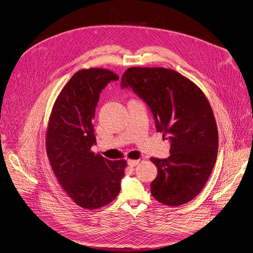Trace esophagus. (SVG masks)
I'll return each instance as SVG.
<instances>
[{"instance_id": "esophagus-1", "label": "esophagus", "mask_w": 253, "mask_h": 253, "mask_svg": "<svg viewBox=\"0 0 253 253\" xmlns=\"http://www.w3.org/2000/svg\"><path fill=\"white\" fill-rule=\"evenodd\" d=\"M128 166L129 167H131V168H133V167H135V166H137L139 164V160L138 159H128Z\"/></svg>"}]
</instances>
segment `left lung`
Masks as SVG:
<instances>
[{
    "instance_id": "obj_1",
    "label": "left lung",
    "mask_w": 253,
    "mask_h": 253,
    "mask_svg": "<svg viewBox=\"0 0 253 253\" xmlns=\"http://www.w3.org/2000/svg\"><path fill=\"white\" fill-rule=\"evenodd\" d=\"M121 86L131 87L148 105L157 131L170 141L168 158H150L157 168L151 195L172 207L192 201L205 187L218 153L208 99L191 80L165 67H129Z\"/></svg>"
}]
</instances>
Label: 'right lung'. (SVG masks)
<instances>
[{"label":"right lung","mask_w":253,"mask_h":253,"mask_svg":"<svg viewBox=\"0 0 253 253\" xmlns=\"http://www.w3.org/2000/svg\"><path fill=\"white\" fill-rule=\"evenodd\" d=\"M119 77L106 68L77 72L54 102L46 131V152L60 186L78 206L95 210L119 195L126 160L91 151L93 119L100 93Z\"/></svg>","instance_id":"add662e5"}]
</instances>
